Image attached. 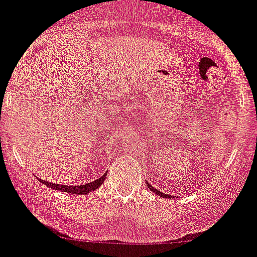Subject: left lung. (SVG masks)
Masks as SVG:
<instances>
[{"label":"left lung","mask_w":257,"mask_h":257,"mask_svg":"<svg viewBox=\"0 0 257 257\" xmlns=\"http://www.w3.org/2000/svg\"><path fill=\"white\" fill-rule=\"evenodd\" d=\"M147 186H149V189H150V190L153 191V193L158 194V195H159V196H163V198H171V196H172V195H168V194H164V193H162V191H159V190H158V189H155V187H153V186H151L150 184H147Z\"/></svg>","instance_id":"left-lung-1"}]
</instances>
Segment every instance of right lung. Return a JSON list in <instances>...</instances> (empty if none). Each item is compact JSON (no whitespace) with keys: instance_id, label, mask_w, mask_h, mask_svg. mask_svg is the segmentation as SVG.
I'll return each mask as SVG.
<instances>
[{"instance_id":"right-lung-1","label":"right lung","mask_w":257,"mask_h":257,"mask_svg":"<svg viewBox=\"0 0 257 257\" xmlns=\"http://www.w3.org/2000/svg\"><path fill=\"white\" fill-rule=\"evenodd\" d=\"M104 178H106V173L103 176L95 180L93 182H89V184L85 185H77V186H68V185H61V184H51V182L45 181V180H40V182H42L46 186L51 187V189H55V190L63 191V193H68V194H77V195H84V194H89L91 191H94L95 189L101 186L103 184Z\"/></svg>"}]
</instances>
